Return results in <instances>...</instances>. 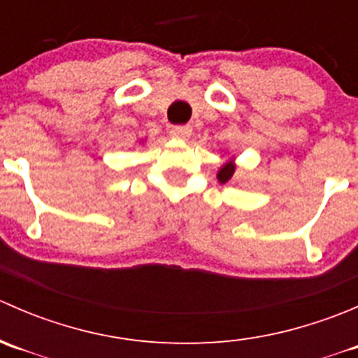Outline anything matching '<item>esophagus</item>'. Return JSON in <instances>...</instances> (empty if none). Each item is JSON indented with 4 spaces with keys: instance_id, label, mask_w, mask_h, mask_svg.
I'll return each instance as SVG.
<instances>
[{
    "instance_id": "obj_1",
    "label": "esophagus",
    "mask_w": 358,
    "mask_h": 358,
    "mask_svg": "<svg viewBox=\"0 0 358 358\" xmlns=\"http://www.w3.org/2000/svg\"><path fill=\"white\" fill-rule=\"evenodd\" d=\"M169 135L176 140H189L190 135H192V128L190 126H171Z\"/></svg>"
}]
</instances>
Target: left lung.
<instances>
[{"instance_id": "1", "label": "left lung", "mask_w": 358, "mask_h": 358, "mask_svg": "<svg viewBox=\"0 0 358 358\" xmlns=\"http://www.w3.org/2000/svg\"><path fill=\"white\" fill-rule=\"evenodd\" d=\"M236 168H237V166H236V161H234V157L223 162V164L220 166L218 173H216V178H218V182L220 183L230 182V180H232V176H234V173H236Z\"/></svg>"}]
</instances>
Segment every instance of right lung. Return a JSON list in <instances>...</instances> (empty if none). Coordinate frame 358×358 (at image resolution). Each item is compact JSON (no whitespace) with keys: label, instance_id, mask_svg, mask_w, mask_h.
<instances>
[{"label":"right lung","instance_id":"add662e5","mask_svg":"<svg viewBox=\"0 0 358 358\" xmlns=\"http://www.w3.org/2000/svg\"><path fill=\"white\" fill-rule=\"evenodd\" d=\"M142 142H143V140H142Z\"/></svg>","mask_w":358,"mask_h":358}]
</instances>
